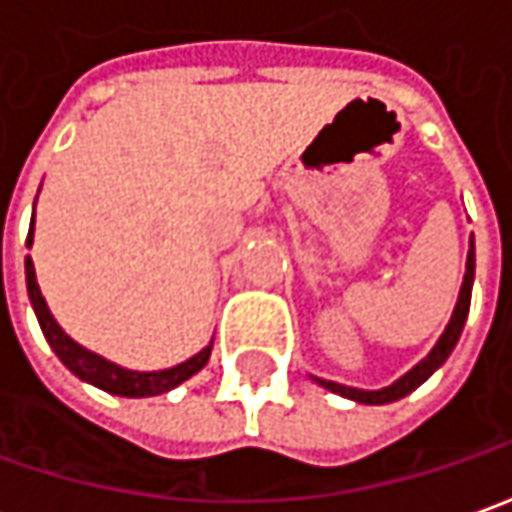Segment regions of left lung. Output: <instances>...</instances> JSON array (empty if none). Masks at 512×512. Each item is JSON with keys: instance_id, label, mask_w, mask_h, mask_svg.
Segmentation results:
<instances>
[{"instance_id": "left-lung-1", "label": "left lung", "mask_w": 512, "mask_h": 512, "mask_svg": "<svg viewBox=\"0 0 512 512\" xmlns=\"http://www.w3.org/2000/svg\"><path fill=\"white\" fill-rule=\"evenodd\" d=\"M473 274H476V249H473V240H470V252H467V266H465V280H462V289H459V300H456V309L450 314V323L445 328V334L439 337V343L433 345V351L425 357V360L414 365L405 377H399L394 385L388 388H379V391H362V388H348V385H340V382H331V379L314 377L323 388L340 394L345 399H354V402H362V405H385V402H397V399L408 397L414 388H419L425 379L431 377L433 371L448 360L450 351L456 348L459 337H462V328H465L467 311H470V291H473Z\"/></svg>"}]
</instances>
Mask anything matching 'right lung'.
<instances>
[{
    "label": "right lung",
    "mask_w": 512,
    "mask_h": 512,
    "mask_svg": "<svg viewBox=\"0 0 512 512\" xmlns=\"http://www.w3.org/2000/svg\"><path fill=\"white\" fill-rule=\"evenodd\" d=\"M33 246V223H30V232H27V249ZM25 280H27V297H30V306L36 311V320L45 331V340L50 343V348L56 351V357L76 374L84 382L96 385L107 394H115V397H158V394H167L172 388H178L184 379H189L192 374H198L203 365L209 362V354H212V343L201 348L195 357H189L181 365H172V368H164V371H130V368H121L115 362L98 357L93 351H87L84 345H79L76 340H70L62 331V326L53 320V314L47 309L45 297L39 291V283H36V269H33V260L30 255L25 257Z\"/></svg>",
    "instance_id": "right-lung-1"
}]
</instances>
